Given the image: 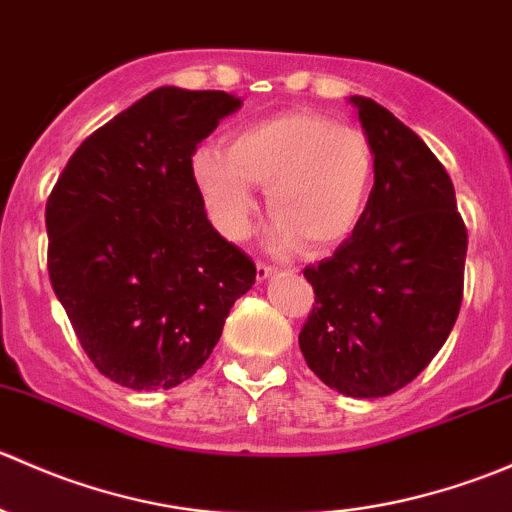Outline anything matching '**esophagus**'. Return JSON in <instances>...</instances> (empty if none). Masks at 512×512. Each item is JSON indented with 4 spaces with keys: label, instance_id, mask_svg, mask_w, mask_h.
<instances>
[{
    "label": "esophagus",
    "instance_id": "34e87169",
    "mask_svg": "<svg viewBox=\"0 0 512 512\" xmlns=\"http://www.w3.org/2000/svg\"><path fill=\"white\" fill-rule=\"evenodd\" d=\"M275 267L272 265H265V262H257V282H265V280H270L272 275H275Z\"/></svg>",
    "mask_w": 512,
    "mask_h": 512
}]
</instances>
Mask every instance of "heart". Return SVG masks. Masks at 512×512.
Instances as JSON below:
<instances>
[{
	"instance_id": "1",
	"label": "heart",
	"mask_w": 512,
	"mask_h": 512,
	"mask_svg": "<svg viewBox=\"0 0 512 512\" xmlns=\"http://www.w3.org/2000/svg\"><path fill=\"white\" fill-rule=\"evenodd\" d=\"M193 175L227 240L250 232L257 185L267 188L275 215L270 250L289 252L302 240L312 250H329L352 235L364 213L374 153L359 128L314 111H285L235 128L225 151L200 146Z\"/></svg>"
}]
</instances>
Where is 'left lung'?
Here are the masks:
<instances>
[{"instance_id":"obj_1","label":"left lung","mask_w":512,"mask_h":512,"mask_svg":"<svg viewBox=\"0 0 512 512\" xmlns=\"http://www.w3.org/2000/svg\"><path fill=\"white\" fill-rule=\"evenodd\" d=\"M349 103L374 153V188L352 237L304 270L314 307L299 349L329 389L379 399L414 381L446 344L468 232L431 148L371 98Z\"/></svg>"}]
</instances>
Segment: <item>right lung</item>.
<instances>
[{"mask_svg":"<svg viewBox=\"0 0 512 512\" xmlns=\"http://www.w3.org/2000/svg\"><path fill=\"white\" fill-rule=\"evenodd\" d=\"M242 101L160 86L91 133L46 203L49 280L103 376L173 389L213 354L255 265L205 215L193 153Z\"/></svg>","mask_w":512,"mask_h":512,"instance_id":"right-lung-1","label":"right lung"}]
</instances>
